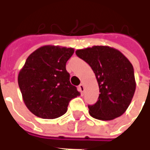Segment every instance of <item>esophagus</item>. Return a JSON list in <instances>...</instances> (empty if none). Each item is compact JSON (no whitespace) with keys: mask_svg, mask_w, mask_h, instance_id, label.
I'll return each instance as SVG.
<instances>
[{"mask_svg":"<svg viewBox=\"0 0 150 150\" xmlns=\"http://www.w3.org/2000/svg\"><path fill=\"white\" fill-rule=\"evenodd\" d=\"M79 91H81L82 93H83V92L84 91V90H85L84 85L83 84V83H81V84H80V85H79Z\"/></svg>","mask_w":150,"mask_h":150,"instance_id":"1","label":"esophagus"}]
</instances>
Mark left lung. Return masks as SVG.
I'll use <instances>...</instances> for the list:
<instances>
[{"mask_svg":"<svg viewBox=\"0 0 150 150\" xmlns=\"http://www.w3.org/2000/svg\"><path fill=\"white\" fill-rule=\"evenodd\" d=\"M76 55L93 70L100 94L98 101L88 105L92 117L111 120L125 113L136 90L132 63L118 50L108 46H94L77 50Z\"/></svg>","mask_w":150,"mask_h":150,"instance_id":"8db88e82","label":"left lung"}]
</instances>
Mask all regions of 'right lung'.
Masks as SVG:
<instances>
[{"label":"right lung","instance_id":"1","mask_svg":"<svg viewBox=\"0 0 150 150\" xmlns=\"http://www.w3.org/2000/svg\"><path fill=\"white\" fill-rule=\"evenodd\" d=\"M75 50L44 46L29 56L18 74V85L25 106L43 119L65 114L73 98L80 93L71 83L66 63Z\"/></svg>","mask_w":150,"mask_h":150}]
</instances>
